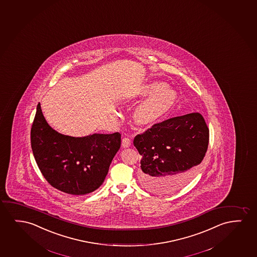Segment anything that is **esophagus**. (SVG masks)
<instances>
[{
  "label": "esophagus",
  "instance_id": "34e87169",
  "mask_svg": "<svg viewBox=\"0 0 257 257\" xmlns=\"http://www.w3.org/2000/svg\"><path fill=\"white\" fill-rule=\"evenodd\" d=\"M122 146H123V148H129L131 146L130 138H123V140H122Z\"/></svg>",
  "mask_w": 257,
  "mask_h": 257
}]
</instances>
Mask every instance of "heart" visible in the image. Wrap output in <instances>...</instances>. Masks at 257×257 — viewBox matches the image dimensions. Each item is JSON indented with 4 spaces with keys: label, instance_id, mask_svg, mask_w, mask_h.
Segmentation results:
<instances>
[{
    "label": "heart",
    "instance_id": "1",
    "mask_svg": "<svg viewBox=\"0 0 257 257\" xmlns=\"http://www.w3.org/2000/svg\"><path fill=\"white\" fill-rule=\"evenodd\" d=\"M151 95L138 107L135 120L141 125H152L165 116L176 102V93L172 88L161 81H152L141 86L135 96Z\"/></svg>",
    "mask_w": 257,
    "mask_h": 257
}]
</instances>
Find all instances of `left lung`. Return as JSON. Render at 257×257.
<instances>
[{
    "label": "left lung",
    "mask_w": 257,
    "mask_h": 257,
    "mask_svg": "<svg viewBox=\"0 0 257 257\" xmlns=\"http://www.w3.org/2000/svg\"><path fill=\"white\" fill-rule=\"evenodd\" d=\"M209 129L200 113H190L155 123L134 138L142 156L139 180L157 195L174 193L186 186L204 160Z\"/></svg>",
    "instance_id": "8db88e82"
}]
</instances>
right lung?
I'll use <instances>...</instances> for the list:
<instances>
[{
  "label": "right lung",
  "mask_w": 257,
  "mask_h": 257,
  "mask_svg": "<svg viewBox=\"0 0 257 257\" xmlns=\"http://www.w3.org/2000/svg\"><path fill=\"white\" fill-rule=\"evenodd\" d=\"M32 149L46 181L57 190L85 195L97 190L119 150L121 134L71 137L53 130L37 106L31 130Z\"/></svg>",
  "instance_id": "1"
}]
</instances>
